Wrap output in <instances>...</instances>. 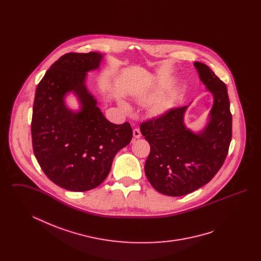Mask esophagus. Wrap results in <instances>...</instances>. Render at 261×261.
Masks as SVG:
<instances>
[{
    "instance_id": "esophagus-1",
    "label": "esophagus",
    "mask_w": 261,
    "mask_h": 261,
    "mask_svg": "<svg viewBox=\"0 0 261 261\" xmlns=\"http://www.w3.org/2000/svg\"><path fill=\"white\" fill-rule=\"evenodd\" d=\"M133 136H134V138H136V139H139V138H141V136H142V134H141V131H140V129H138V128H135V129L133 130Z\"/></svg>"
}]
</instances>
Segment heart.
I'll list each match as a JSON object with an SVG mask.
<instances>
[{
    "label": "heart",
    "mask_w": 261,
    "mask_h": 261,
    "mask_svg": "<svg viewBox=\"0 0 261 261\" xmlns=\"http://www.w3.org/2000/svg\"><path fill=\"white\" fill-rule=\"evenodd\" d=\"M121 107H122V109L124 110L125 112H130V107H129L127 103L121 102ZM160 109H161V107H160Z\"/></svg>",
    "instance_id": "obj_1"
}]
</instances>
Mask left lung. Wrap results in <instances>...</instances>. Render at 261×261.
I'll return each mask as SVG.
<instances>
[{"mask_svg":"<svg viewBox=\"0 0 261 261\" xmlns=\"http://www.w3.org/2000/svg\"><path fill=\"white\" fill-rule=\"evenodd\" d=\"M195 66L214 99L205 128L199 133L187 128V106L171 109L140 126L150 146L145 173L151 186L170 197L184 196L208 183L223 165L232 139L225 83L204 63L196 62Z\"/></svg>","mask_w":261,"mask_h":261,"instance_id":"left-lung-1","label":"left lung"}]
</instances>
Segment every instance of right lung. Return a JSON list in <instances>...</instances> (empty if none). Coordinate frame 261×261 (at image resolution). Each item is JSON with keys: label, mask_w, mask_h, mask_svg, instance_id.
<instances>
[{"label": "right lung", "mask_w": 261, "mask_h": 261, "mask_svg": "<svg viewBox=\"0 0 261 261\" xmlns=\"http://www.w3.org/2000/svg\"><path fill=\"white\" fill-rule=\"evenodd\" d=\"M102 55L68 53L51 64L38 84L31 134L35 158L56 185L72 192L99 186L118 150L133 136L129 122L113 124L97 107L85 84L88 71L99 68ZM74 92L80 112L70 111L64 97Z\"/></svg>", "instance_id": "obj_1"}]
</instances>
